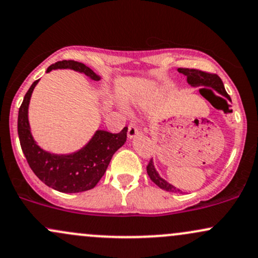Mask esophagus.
<instances>
[{"label":"esophagus","instance_id":"34e87169","mask_svg":"<svg viewBox=\"0 0 258 258\" xmlns=\"http://www.w3.org/2000/svg\"><path fill=\"white\" fill-rule=\"evenodd\" d=\"M139 134V128L135 123H130L128 125V138H134Z\"/></svg>","mask_w":258,"mask_h":258}]
</instances>
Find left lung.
I'll return each instance as SVG.
<instances>
[{"label": "left lung", "instance_id": "left-lung-1", "mask_svg": "<svg viewBox=\"0 0 258 258\" xmlns=\"http://www.w3.org/2000/svg\"><path fill=\"white\" fill-rule=\"evenodd\" d=\"M178 71L179 73L184 74L185 77H186V82L189 85L211 86V88H213L215 90L218 91L219 94H222L223 96L227 97L228 100H230L229 95L227 94V91H225L224 89V85H223L222 79L217 74L208 73V72H204V71H200V69H194V68H179ZM202 90H205V88L200 89V91ZM146 170H147V174L150 176V179H151L153 183L157 185L158 187H161V189L166 190V191H169V192H181L180 190L176 189V187L173 186V185H170L169 183H167L166 180H163V179L158 175V173L156 172L155 167H153L151 160H150L149 164H147Z\"/></svg>", "mask_w": 258, "mask_h": 258}]
</instances>
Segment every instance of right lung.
<instances>
[{"label":"right lung","instance_id":"right-lung-1","mask_svg":"<svg viewBox=\"0 0 258 258\" xmlns=\"http://www.w3.org/2000/svg\"><path fill=\"white\" fill-rule=\"evenodd\" d=\"M57 68H69L84 73L89 79L100 80L84 63L73 59H64L51 64L47 72ZM39 80L31 84L24 100L19 107L18 135L23 153L27 158L29 167L35 175L47 186L60 192H82L96 186L105 174L112 156L126 141L128 128L124 126L117 134L97 130L91 141L73 155L56 156L45 152L35 144L30 134L28 121V106L31 92Z\"/></svg>","mask_w":258,"mask_h":258}]
</instances>
